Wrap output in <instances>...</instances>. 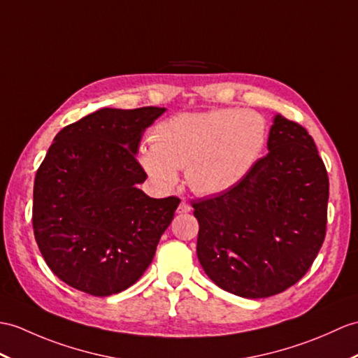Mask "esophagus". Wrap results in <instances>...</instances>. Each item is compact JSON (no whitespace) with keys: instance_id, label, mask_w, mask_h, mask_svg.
Listing matches in <instances>:
<instances>
[{"instance_id":"obj_1","label":"esophagus","mask_w":358,"mask_h":358,"mask_svg":"<svg viewBox=\"0 0 358 358\" xmlns=\"http://www.w3.org/2000/svg\"><path fill=\"white\" fill-rule=\"evenodd\" d=\"M190 212V206L186 203V199H182V201L180 203L178 209H177V213L182 215V213H189Z\"/></svg>"}]
</instances>
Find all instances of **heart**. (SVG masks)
I'll return each mask as SVG.
<instances>
[{
	"label": "heart",
	"mask_w": 358,
	"mask_h": 358,
	"mask_svg": "<svg viewBox=\"0 0 358 358\" xmlns=\"http://www.w3.org/2000/svg\"><path fill=\"white\" fill-rule=\"evenodd\" d=\"M151 140L140 146L137 160L157 187H176L185 168L189 187L212 196L250 173L267 143V123L253 110L180 113L157 124Z\"/></svg>",
	"instance_id": "b5f03b06"
}]
</instances>
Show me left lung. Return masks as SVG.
Returning <instances> with one entry per match:
<instances>
[{
    "mask_svg": "<svg viewBox=\"0 0 358 358\" xmlns=\"http://www.w3.org/2000/svg\"><path fill=\"white\" fill-rule=\"evenodd\" d=\"M267 149L238 186L192 204L204 273L245 299L274 296L302 279L327 230L329 181L313 137L276 114Z\"/></svg>",
    "mask_w": 358,
    "mask_h": 358,
    "instance_id": "8db88e82",
    "label": "left lung"
}]
</instances>
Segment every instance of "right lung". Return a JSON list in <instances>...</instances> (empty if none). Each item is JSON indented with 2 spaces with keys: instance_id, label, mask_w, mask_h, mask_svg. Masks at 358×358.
Wrapping results in <instances>:
<instances>
[{
  "instance_id": "obj_1",
  "label": "right lung",
  "mask_w": 358,
  "mask_h": 358,
  "mask_svg": "<svg viewBox=\"0 0 358 358\" xmlns=\"http://www.w3.org/2000/svg\"><path fill=\"white\" fill-rule=\"evenodd\" d=\"M166 111L101 108L56 134L33 187L41 255L66 285L91 296L129 288L152 262L177 196L151 198L136 155L141 136Z\"/></svg>"
}]
</instances>
